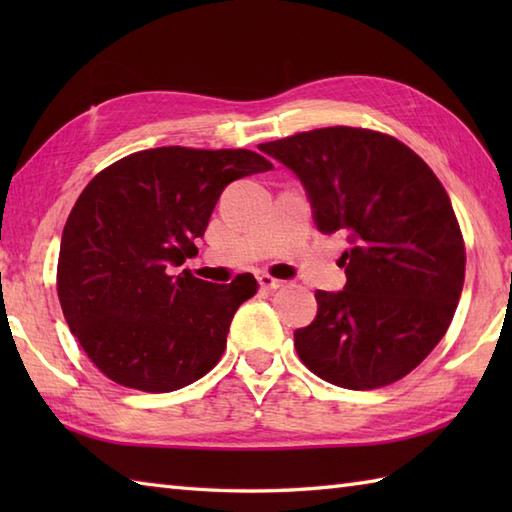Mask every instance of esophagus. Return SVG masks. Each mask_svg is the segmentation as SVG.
Returning a JSON list of instances; mask_svg holds the SVG:
<instances>
[{"label": "esophagus", "mask_w": 512, "mask_h": 512, "mask_svg": "<svg viewBox=\"0 0 512 512\" xmlns=\"http://www.w3.org/2000/svg\"><path fill=\"white\" fill-rule=\"evenodd\" d=\"M259 286L266 288V290H277V288L284 286V279H275V277L262 273V275H259Z\"/></svg>", "instance_id": "obj_1"}]
</instances>
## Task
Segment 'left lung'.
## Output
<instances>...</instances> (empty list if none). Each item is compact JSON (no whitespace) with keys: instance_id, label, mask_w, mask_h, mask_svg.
<instances>
[{"instance_id":"1","label":"left lung","mask_w":512,"mask_h":512,"mask_svg":"<svg viewBox=\"0 0 512 512\" xmlns=\"http://www.w3.org/2000/svg\"><path fill=\"white\" fill-rule=\"evenodd\" d=\"M306 189L321 233H343L345 286L317 290L295 330L310 372L347 389L407 376L449 330L464 286V242L447 191L400 140L325 127L264 143Z\"/></svg>"}]
</instances>
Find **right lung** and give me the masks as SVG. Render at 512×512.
Returning a JSON list of instances; mask_svg holds the SVG:
<instances>
[{"mask_svg":"<svg viewBox=\"0 0 512 512\" xmlns=\"http://www.w3.org/2000/svg\"><path fill=\"white\" fill-rule=\"evenodd\" d=\"M268 169L248 149L158 147L114 162L83 189L61 235L57 292L70 332L107 378L167 394L220 361L255 277L211 284L173 268L198 253L228 184Z\"/></svg>","mask_w":512,"mask_h":512,"instance_id":"add662e5","label":"right lung"}]
</instances>
